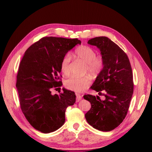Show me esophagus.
Wrapping results in <instances>:
<instances>
[{
    "mask_svg": "<svg viewBox=\"0 0 152 152\" xmlns=\"http://www.w3.org/2000/svg\"><path fill=\"white\" fill-rule=\"evenodd\" d=\"M76 102H79L82 99V96L79 94H76Z\"/></svg>",
    "mask_w": 152,
    "mask_h": 152,
    "instance_id": "esophagus-1",
    "label": "esophagus"
}]
</instances>
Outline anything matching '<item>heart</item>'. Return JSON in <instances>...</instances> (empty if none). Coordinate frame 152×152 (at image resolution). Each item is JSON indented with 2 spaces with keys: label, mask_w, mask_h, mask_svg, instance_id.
<instances>
[{
  "label": "heart",
  "mask_w": 152,
  "mask_h": 152,
  "mask_svg": "<svg viewBox=\"0 0 152 152\" xmlns=\"http://www.w3.org/2000/svg\"><path fill=\"white\" fill-rule=\"evenodd\" d=\"M96 52L92 48L81 46L75 50V56L86 64V72L91 76H96L100 72L103 67V61L101 57H96ZM71 55L67 53L62 59L61 70L65 75L70 73V62ZM91 80L88 76H71L65 81V86L75 92H80L87 88L91 85Z\"/></svg>",
  "instance_id": "heart-1"
}]
</instances>
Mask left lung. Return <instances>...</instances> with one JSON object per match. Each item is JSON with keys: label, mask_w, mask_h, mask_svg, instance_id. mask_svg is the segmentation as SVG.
<instances>
[{"label": "left lung", "mask_w": 152, "mask_h": 152, "mask_svg": "<svg viewBox=\"0 0 152 152\" xmlns=\"http://www.w3.org/2000/svg\"><path fill=\"white\" fill-rule=\"evenodd\" d=\"M88 44L98 48L103 61L102 70L90 88L105 99L85 95L83 98L91 104L85 118L95 129L111 131L123 122L127 113L134 90L131 66L126 53L108 37L91 39Z\"/></svg>", "instance_id": "obj_1"}]
</instances>
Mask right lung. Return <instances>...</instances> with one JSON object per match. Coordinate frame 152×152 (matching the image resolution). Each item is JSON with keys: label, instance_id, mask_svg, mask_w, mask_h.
Wrapping results in <instances>:
<instances>
[{"label": "right lung", "instance_id": "right-lung-1", "mask_svg": "<svg viewBox=\"0 0 152 152\" xmlns=\"http://www.w3.org/2000/svg\"><path fill=\"white\" fill-rule=\"evenodd\" d=\"M77 39L45 37L30 46L20 62L16 86L26 119L42 133L61 127L66 121V108L76 102L75 92L63 88V93L51 94L53 87L61 86L58 81L62 59L77 45Z\"/></svg>", "mask_w": 152, "mask_h": 152}]
</instances>
